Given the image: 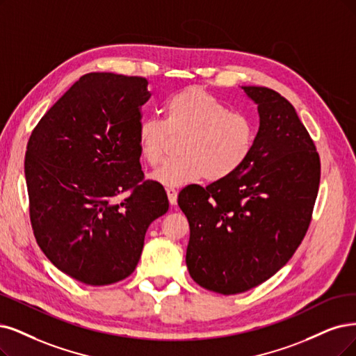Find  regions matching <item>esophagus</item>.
I'll list each match as a JSON object with an SVG mask.
<instances>
[{"mask_svg": "<svg viewBox=\"0 0 356 356\" xmlns=\"http://www.w3.org/2000/svg\"><path fill=\"white\" fill-rule=\"evenodd\" d=\"M165 192H167L170 204H171V205H176V204H177V191H176L175 188H167Z\"/></svg>", "mask_w": 356, "mask_h": 356, "instance_id": "esophagus-1", "label": "esophagus"}]
</instances>
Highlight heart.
Returning a JSON list of instances; mask_svg holds the SVG:
<instances>
[{
  "instance_id": "obj_1",
  "label": "heart",
  "mask_w": 356,
  "mask_h": 356,
  "mask_svg": "<svg viewBox=\"0 0 356 356\" xmlns=\"http://www.w3.org/2000/svg\"><path fill=\"white\" fill-rule=\"evenodd\" d=\"M175 160L152 175L164 186H181L198 179L217 183L238 171L251 158L258 127L252 115L230 111L211 92L200 86L181 89L164 104V118L145 117L138 126L143 160L160 165L173 139H179Z\"/></svg>"
}]
</instances>
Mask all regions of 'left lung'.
Here are the masks:
<instances>
[{
    "mask_svg": "<svg viewBox=\"0 0 356 356\" xmlns=\"http://www.w3.org/2000/svg\"><path fill=\"white\" fill-rule=\"evenodd\" d=\"M242 89L259 113L251 158L232 177L186 186L177 200L191 227V277L221 295L246 292L286 266L308 232L321 177L293 105L268 88Z\"/></svg>",
    "mask_w": 356,
    "mask_h": 356,
    "instance_id": "obj_1",
    "label": "left lung"
}]
</instances>
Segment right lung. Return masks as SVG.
<instances>
[{
  "label": "right lung",
  "instance_id": "right-lung-1",
  "mask_svg": "<svg viewBox=\"0 0 356 356\" xmlns=\"http://www.w3.org/2000/svg\"><path fill=\"white\" fill-rule=\"evenodd\" d=\"M148 81L83 74L32 130L24 156L35 239L58 270L89 286L135 271L163 185L140 167L138 126Z\"/></svg>",
  "mask_w": 356,
  "mask_h": 356
}]
</instances>
